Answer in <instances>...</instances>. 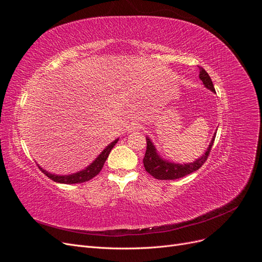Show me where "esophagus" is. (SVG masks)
<instances>
[{"label":"esophagus","mask_w":262,"mask_h":262,"mask_svg":"<svg viewBox=\"0 0 262 262\" xmlns=\"http://www.w3.org/2000/svg\"><path fill=\"white\" fill-rule=\"evenodd\" d=\"M141 129H142V125L140 123L131 122L128 126V132H138V131H141Z\"/></svg>","instance_id":"1"}]
</instances>
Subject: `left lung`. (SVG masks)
I'll return each mask as SVG.
<instances>
[{"mask_svg":"<svg viewBox=\"0 0 262 262\" xmlns=\"http://www.w3.org/2000/svg\"><path fill=\"white\" fill-rule=\"evenodd\" d=\"M200 69V74L199 77L200 80L203 82L204 86L207 89L211 90L212 92L215 93V90H214V85L212 83L211 77L209 76V74L207 73L203 68H199ZM215 134L214 133V137L212 138L211 143L209 145V147L205 150V153L193 163L190 164H175V163H169L166 162L160 157V155L157 154L156 148L153 145L152 141H150L148 138H146V152H145V156L143 158V164H144V168L145 170L149 173L150 176H153L155 179L158 180H173V179H178L181 177H185L189 173H191L195 170L199 169L201 166L207 162L208 157L210 155L212 145L214 143V140H215Z\"/></svg>","mask_w":262,"mask_h":262,"instance_id":"left-lung-1","label":"left lung"}]
</instances>
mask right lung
I'll return each mask as SVG.
<instances>
[{
  "mask_svg": "<svg viewBox=\"0 0 262 262\" xmlns=\"http://www.w3.org/2000/svg\"><path fill=\"white\" fill-rule=\"evenodd\" d=\"M119 140H115L113 143H110L102 152L100 153V155L95 160L89 167L86 169L82 170V171H78L76 173H73V175H69V176H57V175H53V173H50L48 171H46L45 169H42L40 166H38L39 169H40L45 175L50 178L51 180L55 181V182H60V184H81V182H85V181H89L91 179H93L95 176H97L99 171L101 170V168L104 167V164L107 160V157L109 156L110 150L113 149V147L116 145V143Z\"/></svg>",
  "mask_w": 262,
  "mask_h": 262,
  "instance_id": "1",
  "label": "right lung"
}]
</instances>
